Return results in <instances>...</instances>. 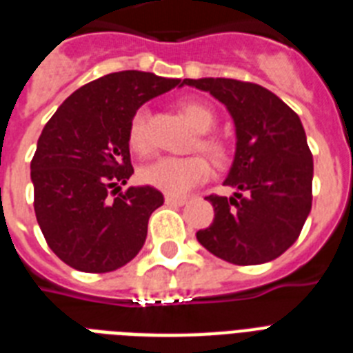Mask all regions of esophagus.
Listing matches in <instances>:
<instances>
[{
  "instance_id": "34e87169",
  "label": "esophagus",
  "mask_w": 353,
  "mask_h": 353,
  "mask_svg": "<svg viewBox=\"0 0 353 353\" xmlns=\"http://www.w3.org/2000/svg\"><path fill=\"white\" fill-rule=\"evenodd\" d=\"M165 203L168 207H181L187 203V198H177V196H165Z\"/></svg>"
}]
</instances>
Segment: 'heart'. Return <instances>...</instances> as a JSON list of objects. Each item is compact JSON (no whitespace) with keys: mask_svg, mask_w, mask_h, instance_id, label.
I'll return each mask as SVG.
<instances>
[{"mask_svg":"<svg viewBox=\"0 0 353 353\" xmlns=\"http://www.w3.org/2000/svg\"><path fill=\"white\" fill-rule=\"evenodd\" d=\"M190 126L199 133L209 132L214 126V113L203 102L185 101L179 106ZM128 143L130 148L137 154H148L152 148V141L148 135V112L141 108L133 113L130 128H128ZM199 148L205 150L214 159H223L225 150L218 141L203 137L199 141ZM209 161L201 155H190V157H161V159L143 166L139 170L141 181L157 188L168 196H185L194 187H198L210 177Z\"/></svg>","mask_w":353,"mask_h":353,"instance_id":"1","label":"heart"}]
</instances>
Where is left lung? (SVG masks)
Here are the masks:
<instances>
[{"label":"left lung","mask_w":353,"mask_h":353,"mask_svg":"<svg viewBox=\"0 0 353 353\" xmlns=\"http://www.w3.org/2000/svg\"><path fill=\"white\" fill-rule=\"evenodd\" d=\"M209 91L234 121L236 152L223 185L231 198L209 196L214 221L196 232L214 256L256 265L288 251L312 210L313 155L302 122L269 90L232 79H185Z\"/></svg>","instance_id":"left-lung-1"}]
</instances>
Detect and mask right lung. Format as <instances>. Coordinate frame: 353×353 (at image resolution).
<instances>
[{
	"label": "right lung",
	"instance_id": "right-lung-1",
	"mask_svg": "<svg viewBox=\"0 0 353 353\" xmlns=\"http://www.w3.org/2000/svg\"><path fill=\"white\" fill-rule=\"evenodd\" d=\"M176 85L181 80L144 71L110 73L68 97L43 128L30 161L36 220L71 268L108 273L143 249L165 198L148 185L121 192L133 174L128 128L144 102Z\"/></svg>",
	"mask_w": 353,
	"mask_h": 353
}]
</instances>
